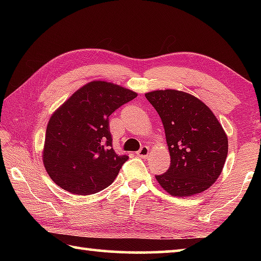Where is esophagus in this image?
Segmentation results:
<instances>
[{
	"instance_id": "obj_1",
	"label": "esophagus",
	"mask_w": 261,
	"mask_h": 261,
	"mask_svg": "<svg viewBox=\"0 0 261 261\" xmlns=\"http://www.w3.org/2000/svg\"><path fill=\"white\" fill-rule=\"evenodd\" d=\"M149 154V149L147 146H141V148L139 149L138 152H137V155L141 159H146Z\"/></svg>"
}]
</instances>
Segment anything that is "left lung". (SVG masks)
I'll return each instance as SVG.
<instances>
[{"label":"left lung","instance_id":"8db88e82","mask_svg":"<svg viewBox=\"0 0 261 261\" xmlns=\"http://www.w3.org/2000/svg\"><path fill=\"white\" fill-rule=\"evenodd\" d=\"M161 117L170 167L155 178L171 196L189 197L208 189L219 178L228 154V137L212 110L182 91L145 94Z\"/></svg>","mask_w":261,"mask_h":261}]
</instances>
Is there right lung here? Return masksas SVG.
Returning a JSON list of instances; mask_svg holds the SVG:
<instances>
[{"label": "right lung", "mask_w": 261, "mask_h": 261, "mask_svg": "<svg viewBox=\"0 0 261 261\" xmlns=\"http://www.w3.org/2000/svg\"><path fill=\"white\" fill-rule=\"evenodd\" d=\"M137 93L116 84H86L48 122L42 160L49 177L65 191L86 196L109 187L129 156L113 148L109 116Z\"/></svg>", "instance_id": "add662e5"}]
</instances>
